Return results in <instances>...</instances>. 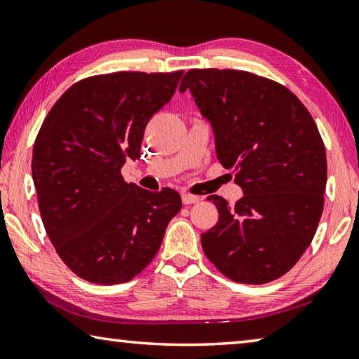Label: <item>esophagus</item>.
<instances>
[{
  "label": "esophagus",
  "mask_w": 359,
  "mask_h": 359,
  "mask_svg": "<svg viewBox=\"0 0 359 359\" xmlns=\"http://www.w3.org/2000/svg\"><path fill=\"white\" fill-rule=\"evenodd\" d=\"M201 201V198L199 196H194V194H190V193H182V203L184 204H196Z\"/></svg>",
  "instance_id": "obj_1"
}]
</instances>
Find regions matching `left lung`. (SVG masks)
Here are the masks:
<instances>
[{
  "label": "left lung",
  "instance_id": "8db88e82",
  "mask_svg": "<svg viewBox=\"0 0 359 359\" xmlns=\"http://www.w3.org/2000/svg\"><path fill=\"white\" fill-rule=\"evenodd\" d=\"M179 90L191 93L244 191L234 205L208 198L220 215L201 234L205 257L234 282L276 280L311 245L323 212L326 151L312 115L283 85L245 71L191 69Z\"/></svg>",
  "mask_w": 359,
  "mask_h": 359
}]
</instances>
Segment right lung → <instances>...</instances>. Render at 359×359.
<instances>
[{"instance_id": "right-lung-1", "label": "right lung", "mask_w": 359, "mask_h": 359, "mask_svg": "<svg viewBox=\"0 0 359 359\" xmlns=\"http://www.w3.org/2000/svg\"><path fill=\"white\" fill-rule=\"evenodd\" d=\"M184 71L112 72L83 79L42 123L32 171L48 239L83 280H131L161 245L180 194L126 184L120 169L141 156L145 126L175 93Z\"/></svg>"}]
</instances>
